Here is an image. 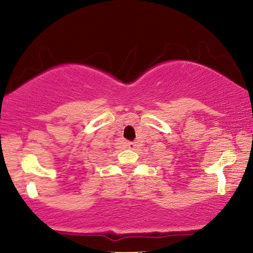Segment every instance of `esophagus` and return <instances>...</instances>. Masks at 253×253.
<instances>
[{"label":"esophagus","instance_id":"34e87169","mask_svg":"<svg viewBox=\"0 0 253 253\" xmlns=\"http://www.w3.org/2000/svg\"><path fill=\"white\" fill-rule=\"evenodd\" d=\"M126 146L129 150H134V148H136V143H134V141H127Z\"/></svg>","mask_w":253,"mask_h":253}]
</instances>
